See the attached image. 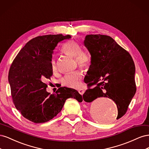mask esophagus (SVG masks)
Listing matches in <instances>:
<instances>
[{
    "label": "esophagus",
    "mask_w": 149,
    "mask_h": 149,
    "mask_svg": "<svg viewBox=\"0 0 149 149\" xmlns=\"http://www.w3.org/2000/svg\"><path fill=\"white\" fill-rule=\"evenodd\" d=\"M78 92H79V93L80 94H81V95H83V94L84 93V89H79L78 90Z\"/></svg>",
    "instance_id": "esophagus-1"
}]
</instances>
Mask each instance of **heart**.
Returning <instances> with one entry per match:
<instances>
[{"label":"heart","mask_w":149,"mask_h":149,"mask_svg":"<svg viewBox=\"0 0 149 149\" xmlns=\"http://www.w3.org/2000/svg\"><path fill=\"white\" fill-rule=\"evenodd\" d=\"M62 52L67 55L74 57L76 63L81 67L88 68L91 65L92 57L91 54L87 51L81 50V45L74 40H70L65 43L62 47ZM51 68L53 73H55L57 70L56 61L54 60H52L51 62ZM83 76L82 70H76L66 74L61 79V84L69 88H79L81 86Z\"/></svg>","instance_id":"obj_1"}]
</instances>
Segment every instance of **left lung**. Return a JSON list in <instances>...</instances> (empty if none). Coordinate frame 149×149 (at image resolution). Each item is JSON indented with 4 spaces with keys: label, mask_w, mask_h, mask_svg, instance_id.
Returning <instances> with one entry per match:
<instances>
[{
    "label": "left lung",
    "mask_w": 149,
    "mask_h": 149,
    "mask_svg": "<svg viewBox=\"0 0 149 149\" xmlns=\"http://www.w3.org/2000/svg\"><path fill=\"white\" fill-rule=\"evenodd\" d=\"M92 57V63L84 78L88 89L83 100L91 102L107 97L118 107L117 119L123 117L136 92V68L132 56L109 36L88 35L84 41ZM102 122H109L104 116Z\"/></svg>",
    "instance_id": "8db88e82"
}]
</instances>
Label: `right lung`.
I'll return each instance as SVG.
<instances>
[{
	"label": "right lung",
	"instance_id": "right-lung-1",
	"mask_svg": "<svg viewBox=\"0 0 149 149\" xmlns=\"http://www.w3.org/2000/svg\"><path fill=\"white\" fill-rule=\"evenodd\" d=\"M71 36L47 35L30 40L17 54L8 72L11 94L16 109L34 123H44L61 111L67 99L81 102L82 96L76 90L58 88L56 94L47 91V79L53 74L52 53L57 44Z\"/></svg>",
	"mask_w": 149,
	"mask_h": 149
}]
</instances>
